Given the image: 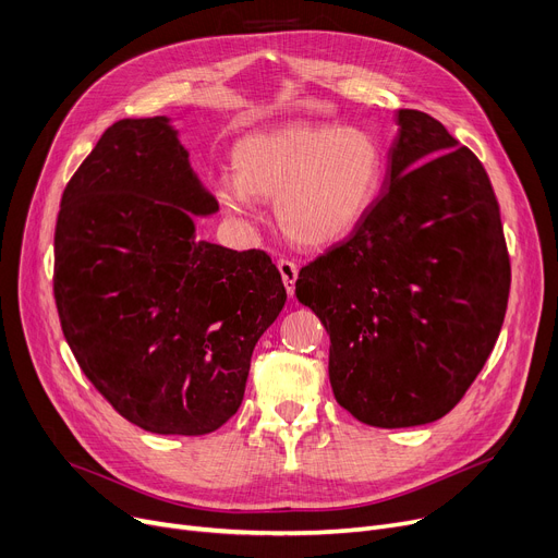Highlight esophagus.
I'll use <instances>...</instances> for the list:
<instances>
[{
	"label": "esophagus",
	"instance_id": "esophagus-1",
	"mask_svg": "<svg viewBox=\"0 0 558 558\" xmlns=\"http://www.w3.org/2000/svg\"><path fill=\"white\" fill-rule=\"evenodd\" d=\"M278 271H280V278L287 287V294L294 296V289H296V278H299V264L291 262V259H278Z\"/></svg>",
	"mask_w": 558,
	"mask_h": 558
}]
</instances>
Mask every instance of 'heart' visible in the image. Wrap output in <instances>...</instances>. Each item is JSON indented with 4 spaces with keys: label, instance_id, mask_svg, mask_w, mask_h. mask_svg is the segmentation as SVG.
Wrapping results in <instances>:
<instances>
[{
    "label": "heart",
    "instance_id": "1",
    "mask_svg": "<svg viewBox=\"0 0 558 558\" xmlns=\"http://www.w3.org/2000/svg\"><path fill=\"white\" fill-rule=\"evenodd\" d=\"M232 162L238 173L215 183L221 208L244 217L255 198H276L278 226L305 248L353 234L387 173L383 142L371 131L337 124H287L246 135L234 146Z\"/></svg>",
    "mask_w": 558,
    "mask_h": 558
}]
</instances>
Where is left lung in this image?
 <instances>
[{"instance_id":"8db88e82","label":"left lung","mask_w":558,"mask_h":558,"mask_svg":"<svg viewBox=\"0 0 558 558\" xmlns=\"http://www.w3.org/2000/svg\"><path fill=\"white\" fill-rule=\"evenodd\" d=\"M385 187L350 238L310 262L296 299L330 335L337 402L373 427L444 418L500 335L511 264L477 156L421 110L396 112Z\"/></svg>"}]
</instances>
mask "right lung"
<instances>
[{
	"label": "right lung",
	"mask_w": 558,
	"mask_h": 558,
	"mask_svg": "<svg viewBox=\"0 0 558 558\" xmlns=\"http://www.w3.org/2000/svg\"><path fill=\"white\" fill-rule=\"evenodd\" d=\"M219 213L165 114L114 122L68 183L53 299L95 389L133 425L201 436L238 412L287 291L264 251L196 240Z\"/></svg>",
	"instance_id": "1"
}]
</instances>
